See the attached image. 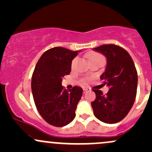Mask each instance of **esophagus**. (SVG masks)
<instances>
[{"instance_id": "esophagus-1", "label": "esophagus", "mask_w": 152, "mask_h": 152, "mask_svg": "<svg viewBox=\"0 0 152 152\" xmlns=\"http://www.w3.org/2000/svg\"><path fill=\"white\" fill-rule=\"evenodd\" d=\"M90 91V88H87V87L83 88V91H84V93H86L87 91Z\"/></svg>"}]
</instances>
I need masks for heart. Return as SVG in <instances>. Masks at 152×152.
<instances>
[{"instance_id":"obj_1","label":"heart","mask_w":152,"mask_h":152,"mask_svg":"<svg viewBox=\"0 0 152 152\" xmlns=\"http://www.w3.org/2000/svg\"><path fill=\"white\" fill-rule=\"evenodd\" d=\"M87 56L88 58L90 61H93V60L98 59V58H102V59H104V57H103L102 54L94 51H91L89 52V53H88ZM77 58H75L74 59L72 60V67H74L75 65V64L77 62Z\"/></svg>"}]
</instances>
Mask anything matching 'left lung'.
Instances as JSON below:
<instances>
[{
	"label": "left lung",
	"instance_id": "1",
	"mask_svg": "<svg viewBox=\"0 0 152 152\" xmlns=\"http://www.w3.org/2000/svg\"><path fill=\"white\" fill-rule=\"evenodd\" d=\"M107 58V66L101 75L104 85L109 88L105 96L94 89L96 99L91 102L96 118L113 124L126 117L134 104L137 92L138 75L128 52L115 44H106L93 48Z\"/></svg>",
	"mask_w": 152,
	"mask_h": 152
}]
</instances>
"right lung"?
Here are the masks:
<instances>
[{
	"label": "right lung",
	"instance_id": "1",
	"mask_svg": "<svg viewBox=\"0 0 152 152\" xmlns=\"http://www.w3.org/2000/svg\"><path fill=\"white\" fill-rule=\"evenodd\" d=\"M80 50L73 51L54 47L44 52L39 58L32 77V92L36 108L50 125L63 127L75 117V110L83 89L74 86L66 90L62 78L69 75L72 61Z\"/></svg>",
	"mask_w": 152,
	"mask_h": 152
}]
</instances>
